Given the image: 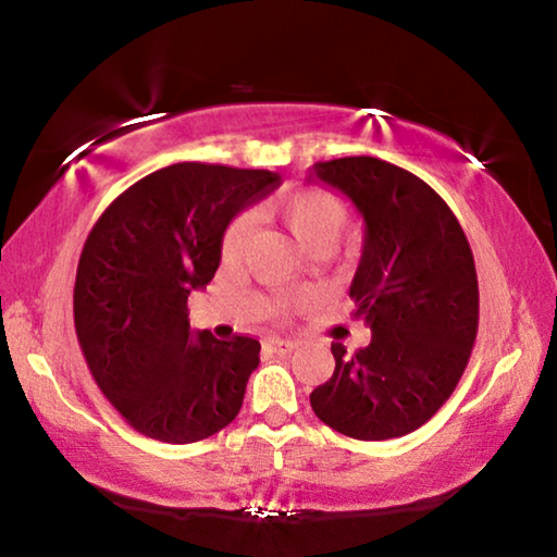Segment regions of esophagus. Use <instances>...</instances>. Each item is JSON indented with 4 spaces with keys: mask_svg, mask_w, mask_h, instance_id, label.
<instances>
[{
    "mask_svg": "<svg viewBox=\"0 0 557 557\" xmlns=\"http://www.w3.org/2000/svg\"><path fill=\"white\" fill-rule=\"evenodd\" d=\"M299 346V342H292V338H268V348L272 354H280V356H287L295 351Z\"/></svg>",
    "mask_w": 557,
    "mask_h": 557,
    "instance_id": "1",
    "label": "esophagus"
}]
</instances>
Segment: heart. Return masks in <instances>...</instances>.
Returning a JSON list of instances; mask_svg holds the SVG:
<instances>
[{"mask_svg":"<svg viewBox=\"0 0 557 557\" xmlns=\"http://www.w3.org/2000/svg\"><path fill=\"white\" fill-rule=\"evenodd\" d=\"M280 215L285 219L287 228L299 240L301 248L309 252L317 248H336V243L342 240L344 231L348 228V213L344 206L332 194L317 191V188H307V191H297L282 199ZM250 231V213H240L238 219L231 221L221 245V256L225 262L240 258Z\"/></svg>","mask_w":557,"mask_h":557,"instance_id":"b5f03b06","label":"heart"}]
</instances>
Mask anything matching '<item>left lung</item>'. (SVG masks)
Returning a JSON list of instances; mask_svg holds the SVG:
<instances>
[{"instance_id": "1", "label": "left lung", "mask_w": 557, "mask_h": 557, "mask_svg": "<svg viewBox=\"0 0 557 557\" xmlns=\"http://www.w3.org/2000/svg\"><path fill=\"white\" fill-rule=\"evenodd\" d=\"M363 219L348 295L371 344H332L334 375L312 391L314 414L346 437H403L435 414L467 369L479 326L474 256L455 213L405 169L375 157L312 166Z\"/></svg>"}]
</instances>
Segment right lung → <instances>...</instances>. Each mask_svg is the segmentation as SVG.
Listing matches in <instances>:
<instances>
[{
    "mask_svg": "<svg viewBox=\"0 0 557 557\" xmlns=\"http://www.w3.org/2000/svg\"><path fill=\"white\" fill-rule=\"evenodd\" d=\"M280 174L182 162L139 178L83 245L75 334L92 379L143 435L188 445L238 414L260 342L191 332L186 299L213 280L228 223Z\"/></svg>",
    "mask_w": 557,
    "mask_h": 557,
    "instance_id": "add662e5",
    "label": "right lung"
}]
</instances>
